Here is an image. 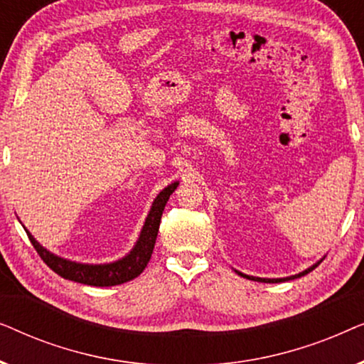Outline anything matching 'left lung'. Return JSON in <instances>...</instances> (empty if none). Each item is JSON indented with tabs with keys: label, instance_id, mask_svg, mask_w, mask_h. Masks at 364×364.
<instances>
[{
	"label": "left lung",
	"instance_id": "obj_1",
	"mask_svg": "<svg viewBox=\"0 0 364 364\" xmlns=\"http://www.w3.org/2000/svg\"><path fill=\"white\" fill-rule=\"evenodd\" d=\"M321 260H323V258H321ZM321 260H318L316 263H313L311 267H308L306 270H303V272H300V273H296V275L285 277V278H260V277H250V275H245V273H242V272H238V270H235V272H237L238 275H240V277H243V278H248V280H255V282H262V283H280V282H288V280H295V278L305 277L306 273H310L311 270H315V268L321 263Z\"/></svg>",
	"mask_w": 364,
	"mask_h": 364
}]
</instances>
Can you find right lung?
<instances>
[{"instance_id": "right-lung-1", "label": "right lung", "mask_w": 364, "mask_h": 364, "mask_svg": "<svg viewBox=\"0 0 364 364\" xmlns=\"http://www.w3.org/2000/svg\"><path fill=\"white\" fill-rule=\"evenodd\" d=\"M178 181L168 183L162 192H159V196L154 198L151 210L147 213L146 222H144L141 235H139L136 245L132 247V250L129 252L126 257L119 258L116 262L96 263V265H94V263H79L68 260V258L54 255L53 252L44 248L41 243L29 233L26 227H24V230H26L29 240H31L33 247L36 248L39 257L43 258V262L46 263L53 272H56L58 275L66 278V280L84 283V285L91 287L121 285V283L131 282L136 277L141 275L144 268L147 267L149 260H151L154 245H156L164 207H166L168 197L172 196V192L176 191Z\"/></svg>"}]
</instances>
